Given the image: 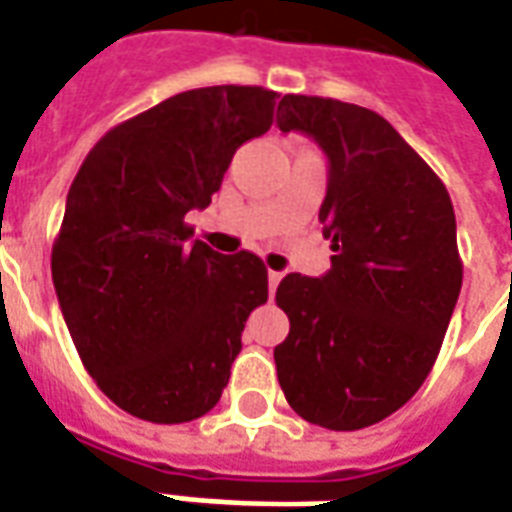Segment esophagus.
I'll return each mask as SVG.
<instances>
[{
    "label": "esophagus",
    "mask_w": 512,
    "mask_h": 512,
    "mask_svg": "<svg viewBox=\"0 0 512 512\" xmlns=\"http://www.w3.org/2000/svg\"><path fill=\"white\" fill-rule=\"evenodd\" d=\"M281 278H284V273H278V270H270V273H267V284H270V295H273V292H275V286L281 284Z\"/></svg>",
    "instance_id": "1"
}]
</instances>
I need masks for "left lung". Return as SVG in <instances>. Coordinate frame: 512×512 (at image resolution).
Masks as SVG:
<instances>
[{
    "mask_svg": "<svg viewBox=\"0 0 512 512\" xmlns=\"http://www.w3.org/2000/svg\"><path fill=\"white\" fill-rule=\"evenodd\" d=\"M278 129L308 134L328 157L320 223L333 242L328 273L278 284L289 317L278 383L306 422L361 430L402 408L436 364L463 284L455 209L378 112L289 93Z\"/></svg>",
    "mask_w": 512,
    "mask_h": 512,
    "instance_id": "left-lung-1",
    "label": "left lung"
}]
</instances>
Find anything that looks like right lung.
I'll use <instances>...</instances> for the list:
<instances>
[{
	"mask_svg": "<svg viewBox=\"0 0 512 512\" xmlns=\"http://www.w3.org/2000/svg\"><path fill=\"white\" fill-rule=\"evenodd\" d=\"M278 93L215 85L170 96L101 137L68 190L52 281L76 353L137 419L212 411L267 300V267L192 239L242 143L273 126Z\"/></svg>",
	"mask_w": 512,
	"mask_h": 512,
	"instance_id": "add662e5",
	"label": "right lung"
}]
</instances>
